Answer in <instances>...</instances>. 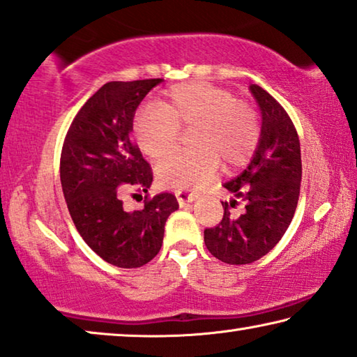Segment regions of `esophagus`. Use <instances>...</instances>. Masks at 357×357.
I'll list each match as a JSON object with an SVG mask.
<instances>
[{
  "mask_svg": "<svg viewBox=\"0 0 357 357\" xmlns=\"http://www.w3.org/2000/svg\"><path fill=\"white\" fill-rule=\"evenodd\" d=\"M176 199L181 207H183V205H188L189 202H194V200L197 199V195L185 192V190H176Z\"/></svg>",
  "mask_w": 357,
  "mask_h": 357,
  "instance_id": "esophagus-1",
  "label": "esophagus"
}]
</instances>
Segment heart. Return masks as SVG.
Instances as JSON below:
<instances>
[{
    "mask_svg": "<svg viewBox=\"0 0 357 357\" xmlns=\"http://www.w3.org/2000/svg\"><path fill=\"white\" fill-rule=\"evenodd\" d=\"M181 126L197 128L192 135L195 150L169 155L157 168L160 184L176 190L202 189L220 160L229 168L243 167L262 132L249 102L218 85L185 82L169 89L162 103L144 105L134 116L132 134L145 155L162 158L176 145Z\"/></svg>",
    "mask_w": 357,
    "mask_h": 357,
    "instance_id": "obj_1",
    "label": "heart"
}]
</instances>
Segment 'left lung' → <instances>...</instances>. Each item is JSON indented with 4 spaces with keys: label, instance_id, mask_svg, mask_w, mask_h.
I'll return each instance as SVG.
<instances>
[{
    "label": "left lung",
    "instance_id": "obj_1",
    "mask_svg": "<svg viewBox=\"0 0 357 357\" xmlns=\"http://www.w3.org/2000/svg\"><path fill=\"white\" fill-rule=\"evenodd\" d=\"M250 92L262 109L260 142L249 167L225 183L236 199L222 202V222L204 231L210 254L231 265L252 264L278 244L294 217L303 176L299 137L289 114L259 85H250ZM238 199L245 210L236 215Z\"/></svg>",
    "mask_w": 357,
    "mask_h": 357
}]
</instances>
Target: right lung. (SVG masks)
Returning <instances> with one entry per match:
<instances>
[{"label":"right lung","instance_id":"obj_1","mask_svg":"<svg viewBox=\"0 0 357 357\" xmlns=\"http://www.w3.org/2000/svg\"><path fill=\"white\" fill-rule=\"evenodd\" d=\"M162 80L105 84L79 109L61 150L63 194L79 234L121 268L142 267L160 252L165 223L179 207L172 192L145 197L134 212L123 207L124 194L147 192L153 181L129 134L139 103Z\"/></svg>","mask_w":357,"mask_h":357}]
</instances>
